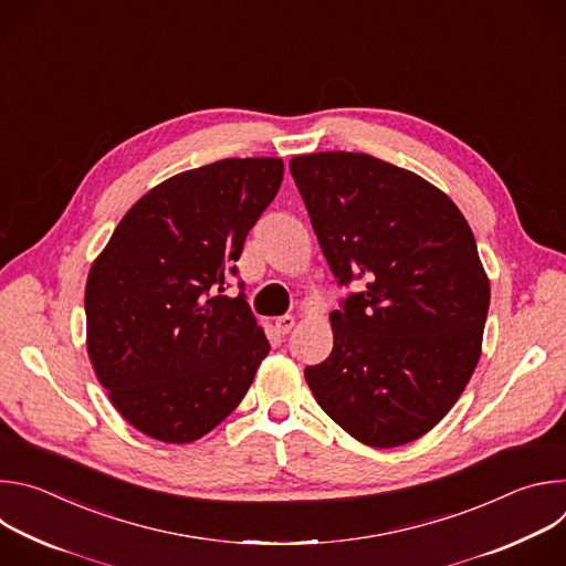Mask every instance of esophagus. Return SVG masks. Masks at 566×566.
<instances>
[{"mask_svg": "<svg viewBox=\"0 0 566 566\" xmlns=\"http://www.w3.org/2000/svg\"><path fill=\"white\" fill-rule=\"evenodd\" d=\"M293 327H295V317L293 315H282V317L275 319V332L280 336H286Z\"/></svg>", "mask_w": 566, "mask_h": 566, "instance_id": "34e87169", "label": "esophagus"}]
</instances>
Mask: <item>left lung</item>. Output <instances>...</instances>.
I'll list each match as a JSON object with an SVG mask.
<instances>
[{
    "label": "left lung",
    "mask_w": 566,
    "mask_h": 566,
    "mask_svg": "<svg viewBox=\"0 0 566 566\" xmlns=\"http://www.w3.org/2000/svg\"><path fill=\"white\" fill-rule=\"evenodd\" d=\"M289 166L334 275L365 284L332 311L334 349L304 378L356 441H417L481 356L491 282L474 234L443 190L376 156L315 151Z\"/></svg>",
    "instance_id": "8db88e82"
}]
</instances>
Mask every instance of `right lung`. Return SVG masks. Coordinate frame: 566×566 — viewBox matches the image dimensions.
Here are the masks:
<instances>
[{
  "instance_id": "obj_1",
  "label": "right lung",
  "mask_w": 566,
  "mask_h": 566,
  "mask_svg": "<svg viewBox=\"0 0 566 566\" xmlns=\"http://www.w3.org/2000/svg\"><path fill=\"white\" fill-rule=\"evenodd\" d=\"M282 158H223L145 192L94 260L87 354L118 415L149 439L192 443L247 396L271 347L244 295L228 297Z\"/></svg>"
}]
</instances>
